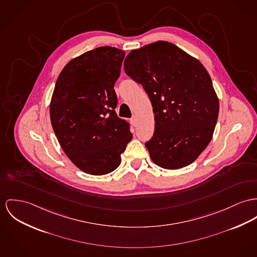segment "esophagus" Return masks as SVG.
I'll return each instance as SVG.
<instances>
[{
	"label": "esophagus",
	"instance_id": "obj_1",
	"mask_svg": "<svg viewBox=\"0 0 257 257\" xmlns=\"http://www.w3.org/2000/svg\"><path fill=\"white\" fill-rule=\"evenodd\" d=\"M131 123H132L134 126H136V125H137V117H136L135 115L131 118Z\"/></svg>",
	"mask_w": 257,
	"mask_h": 257
}]
</instances>
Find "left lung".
I'll list each match as a JSON object with an SVG mask.
<instances>
[{"label": "left lung", "instance_id": "obj_1", "mask_svg": "<svg viewBox=\"0 0 257 257\" xmlns=\"http://www.w3.org/2000/svg\"><path fill=\"white\" fill-rule=\"evenodd\" d=\"M124 70L153 105L155 132L146 143L152 160L165 169L193 163L210 143L219 113L205 67L176 45L158 41L131 51Z\"/></svg>", "mask_w": 257, "mask_h": 257}]
</instances>
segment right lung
I'll list each match as a JSON object with an SVG mask.
<instances>
[{
    "instance_id": "add662e5",
    "label": "right lung",
    "mask_w": 257,
    "mask_h": 257,
    "mask_svg": "<svg viewBox=\"0 0 257 257\" xmlns=\"http://www.w3.org/2000/svg\"><path fill=\"white\" fill-rule=\"evenodd\" d=\"M125 53L99 47L71 59L58 77L50 103L54 132L80 170L105 175L115 170L132 140L129 123L115 112L113 89Z\"/></svg>"
}]
</instances>
